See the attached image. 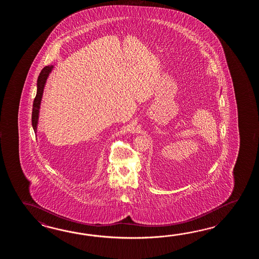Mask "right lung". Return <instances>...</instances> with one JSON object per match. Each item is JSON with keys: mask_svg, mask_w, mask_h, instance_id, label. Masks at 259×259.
Wrapping results in <instances>:
<instances>
[{"mask_svg": "<svg viewBox=\"0 0 259 259\" xmlns=\"http://www.w3.org/2000/svg\"><path fill=\"white\" fill-rule=\"evenodd\" d=\"M54 68V66H44L42 70L39 73L38 80H37V94L34 99L33 108H32V116H31V122H32V127H33L35 133L37 132V126H38V119H39V106H40V102L44 94V89L45 86V83L47 80V77L49 76L52 69Z\"/></svg>", "mask_w": 259, "mask_h": 259, "instance_id": "add662e5", "label": "right lung"}]
</instances>
